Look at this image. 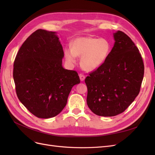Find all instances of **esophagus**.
<instances>
[{"label":"esophagus","mask_w":155,"mask_h":155,"mask_svg":"<svg viewBox=\"0 0 155 155\" xmlns=\"http://www.w3.org/2000/svg\"><path fill=\"white\" fill-rule=\"evenodd\" d=\"M79 78H80V80L81 81H84L85 80V76H84L83 74H80L79 75Z\"/></svg>","instance_id":"34e87169"}]
</instances>
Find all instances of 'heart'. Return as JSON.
I'll return each mask as SVG.
<instances>
[{
    "mask_svg": "<svg viewBox=\"0 0 155 155\" xmlns=\"http://www.w3.org/2000/svg\"><path fill=\"white\" fill-rule=\"evenodd\" d=\"M110 51V45L105 39L82 37L75 39L71 48L64 50V58L69 63L76 62L77 56L81 57L82 68L88 71L94 70L105 62Z\"/></svg>",
    "mask_w": 155,
    "mask_h": 155,
    "instance_id": "heart-1",
    "label": "heart"
}]
</instances>
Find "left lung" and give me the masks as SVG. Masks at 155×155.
<instances>
[{
	"mask_svg": "<svg viewBox=\"0 0 155 155\" xmlns=\"http://www.w3.org/2000/svg\"><path fill=\"white\" fill-rule=\"evenodd\" d=\"M113 35L115 43L107 59L85 80L87 105L101 116L127 109L138 95L144 74L142 58L133 41L121 31Z\"/></svg>",
	"mask_w": 155,
	"mask_h": 155,
	"instance_id": "obj_1",
	"label": "left lung"
}]
</instances>
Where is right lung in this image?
<instances>
[{
	"mask_svg": "<svg viewBox=\"0 0 155 155\" xmlns=\"http://www.w3.org/2000/svg\"><path fill=\"white\" fill-rule=\"evenodd\" d=\"M64 51L54 31L37 30L22 45L13 64L18 100L39 118L59 114L74 85L80 83L75 70L63 68Z\"/></svg>",
	"mask_w": 155,
	"mask_h": 155,
	"instance_id": "obj_1",
	"label": "right lung"
}]
</instances>
